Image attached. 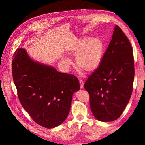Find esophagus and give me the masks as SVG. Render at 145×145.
I'll return each instance as SVG.
<instances>
[{"label": "esophagus", "instance_id": "1", "mask_svg": "<svg viewBox=\"0 0 145 145\" xmlns=\"http://www.w3.org/2000/svg\"><path fill=\"white\" fill-rule=\"evenodd\" d=\"M79 83H80V86L81 89L83 88V86H84V83H83V82L82 79H79Z\"/></svg>", "mask_w": 145, "mask_h": 145}]
</instances>
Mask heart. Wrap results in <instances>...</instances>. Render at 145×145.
<instances>
[{
    "instance_id": "b5f03b06",
    "label": "heart",
    "mask_w": 145,
    "mask_h": 145,
    "mask_svg": "<svg viewBox=\"0 0 145 145\" xmlns=\"http://www.w3.org/2000/svg\"><path fill=\"white\" fill-rule=\"evenodd\" d=\"M103 52V44L97 37H85L78 39L68 50V53L76 57V63L80 69L92 72L96 69L102 60ZM63 64L69 67L72 62L70 59L63 57Z\"/></svg>"
}]
</instances>
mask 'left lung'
<instances>
[{
	"instance_id": "8db88e82",
	"label": "left lung",
	"mask_w": 145,
	"mask_h": 145,
	"mask_svg": "<svg viewBox=\"0 0 145 145\" xmlns=\"http://www.w3.org/2000/svg\"><path fill=\"white\" fill-rule=\"evenodd\" d=\"M134 76L132 47L116 25L99 66L84 85L91 110L98 120L107 122L120 116L131 97Z\"/></svg>"
}]
</instances>
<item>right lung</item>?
I'll list each match as a JSON object with an SVG mask.
<instances>
[{
  "label": "right lung",
  "instance_id": "add662e5",
  "mask_svg": "<svg viewBox=\"0 0 145 145\" xmlns=\"http://www.w3.org/2000/svg\"><path fill=\"white\" fill-rule=\"evenodd\" d=\"M12 67L19 101L32 119L48 129L62 124L73 93L80 89L78 79L35 62L22 48L14 52Z\"/></svg>",
  "mask_w": 145,
  "mask_h": 145
}]
</instances>
